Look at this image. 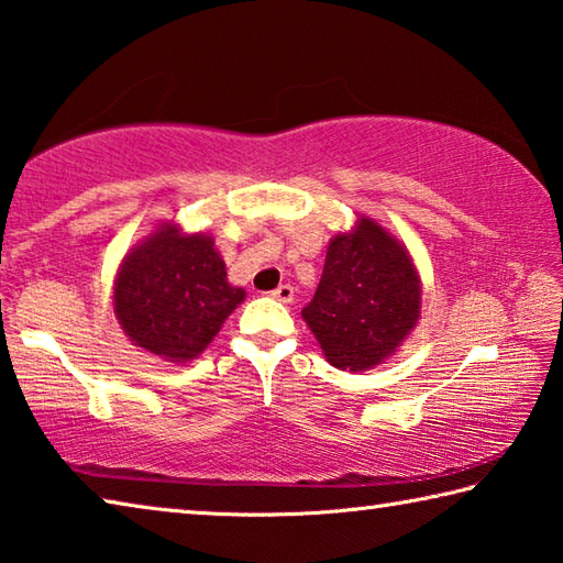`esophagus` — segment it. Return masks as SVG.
Returning <instances> with one entry per match:
<instances>
[{
	"label": "esophagus",
	"instance_id": "34e87169",
	"mask_svg": "<svg viewBox=\"0 0 563 563\" xmlns=\"http://www.w3.org/2000/svg\"><path fill=\"white\" fill-rule=\"evenodd\" d=\"M269 297L276 299V301H282V303H289L294 299V287H291V284H279V287H276L274 291H269Z\"/></svg>",
	"mask_w": 563,
	"mask_h": 563
}]
</instances>
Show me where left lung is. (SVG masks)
I'll return each instance as SVG.
<instances>
[{
    "label": "left lung",
    "mask_w": 563,
    "mask_h": 563,
    "mask_svg": "<svg viewBox=\"0 0 563 563\" xmlns=\"http://www.w3.org/2000/svg\"><path fill=\"white\" fill-rule=\"evenodd\" d=\"M301 317L331 366H378L420 317V282L406 246L371 220H361L353 234H339Z\"/></svg>",
    "instance_id": "1"
}]
</instances>
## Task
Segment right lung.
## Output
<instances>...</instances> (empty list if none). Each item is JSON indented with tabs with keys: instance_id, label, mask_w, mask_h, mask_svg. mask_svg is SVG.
Masks as SVG:
<instances>
[{
	"instance_id": "1",
	"label": "right lung",
	"mask_w": 563,
	"mask_h": 563,
	"mask_svg": "<svg viewBox=\"0 0 563 563\" xmlns=\"http://www.w3.org/2000/svg\"><path fill=\"white\" fill-rule=\"evenodd\" d=\"M244 291L227 284L224 262L205 234L165 227L125 256L113 307L131 341L167 361L202 353Z\"/></svg>"
}]
</instances>
